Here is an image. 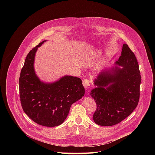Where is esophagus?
Here are the masks:
<instances>
[{
  "instance_id": "obj_1",
  "label": "esophagus",
  "mask_w": 155,
  "mask_h": 155,
  "mask_svg": "<svg viewBox=\"0 0 155 155\" xmlns=\"http://www.w3.org/2000/svg\"><path fill=\"white\" fill-rule=\"evenodd\" d=\"M82 84H83V85L84 86V88H85V89H88L91 88L90 81L88 79H84Z\"/></svg>"
}]
</instances>
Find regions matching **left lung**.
<instances>
[{
  "label": "left lung",
  "mask_w": 155,
  "mask_h": 155,
  "mask_svg": "<svg viewBox=\"0 0 155 155\" xmlns=\"http://www.w3.org/2000/svg\"><path fill=\"white\" fill-rule=\"evenodd\" d=\"M115 65L99 73L94 81L96 87L90 92L97 104L93 120L101 126L120 122L139 101L141 75L137 58L128 45H123Z\"/></svg>",
  "instance_id": "left-lung-1"
}]
</instances>
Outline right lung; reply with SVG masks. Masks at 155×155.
Segmentation results:
<instances>
[{
	"instance_id": "add662e5",
	"label": "right lung",
	"mask_w": 155,
	"mask_h": 155,
	"mask_svg": "<svg viewBox=\"0 0 155 155\" xmlns=\"http://www.w3.org/2000/svg\"><path fill=\"white\" fill-rule=\"evenodd\" d=\"M44 41L27 54L19 79L20 97L25 114L39 125L54 127L66 119L71 106L85 94L82 80L64 76L52 83L41 81L35 73L34 63L38 48Z\"/></svg>"
}]
</instances>
